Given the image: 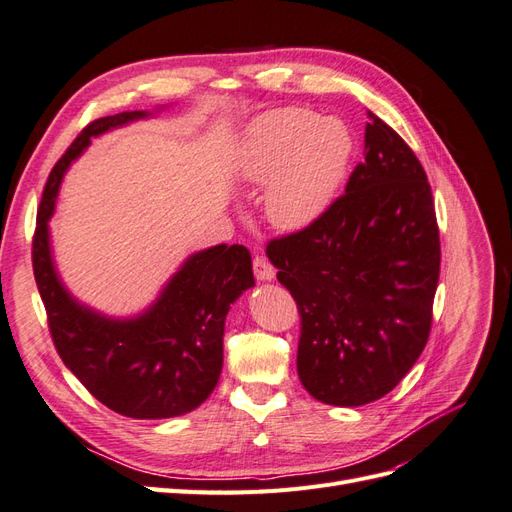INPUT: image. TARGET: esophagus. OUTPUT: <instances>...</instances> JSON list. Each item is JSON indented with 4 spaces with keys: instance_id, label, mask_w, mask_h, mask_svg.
<instances>
[{
    "instance_id": "esophagus-1",
    "label": "esophagus",
    "mask_w": 512,
    "mask_h": 512,
    "mask_svg": "<svg viewBox=\"0 0 512 512\" xmlns=\"http://www.w3.org/2000/svg\"><path fill=\"white\" fill-rule=\"evenodd\" d=\"M254 275H256L258 282H271L273 277H275V269H273V265H271L267 258L256 256L254 258Z\"/></svg>"
}]
</instances>
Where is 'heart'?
Returning a JSON list of instances; mask_svg holds the SVG:
<instances>
[{
    "label": "heart",
    "mask_w": 512,
    "mask_h": 512,
    "mask_svg": "<svg viewBox=\"0 0 512 512\" xmlns=\"http://www.w3.org/2000/svg\"><path fill=\"white\" fill-rule=\"evenodd\" d=\"M352 156L354 134L344 119L277 108L247 128L237 175L250 185H269L265 211L273 226L301 230L335 203Z\"/></svg>",
    "instance_id": "b5f03b06"
}]
</instances>
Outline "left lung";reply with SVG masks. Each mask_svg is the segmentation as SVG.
Returning <instances> with one entry per match:
<instances>
[{"instance_id": "1", "label": "left lung", "mask_w": 512, "mask_h": 512, "mask_svg": "<svg viewBox=\"0 0 512 512\" xmlns=\"http://www.w3.org/2000/svg\"><path fill=\"white\" fill-rule=\"evenodd\" d=\"M365 162L320 220L273 239L267 256L297 301V371L329 406L391 393L421 356L440 277V232L425 170L367 113Z\"/></svg>"}]
</instances>
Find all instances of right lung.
I'll return each mask as SVG.
<instances>
[{
  "mask_svg": "<svg viewBox=\"0 0 512 512\" xmlns=\"http://www.w3.org/2000/svg\"><path fill=\"white\" fill-rule=\"evenodd\" d=\"M145 117V111L100 117L74 138L42 192L32 260L49 331L64 365L113 412L170 418L198 408L220 380L226 314L230 303L254 286L247 247L222 243L192 254L143 314L108 318L76 301L59 280L49 237V220L68 166L91 138Z\"/></svg>",
  "mask_w": 512,
  "mask_h": 512,
  "instance_id": "obj_1",
  "label": "right lung"
}]
</instances>
